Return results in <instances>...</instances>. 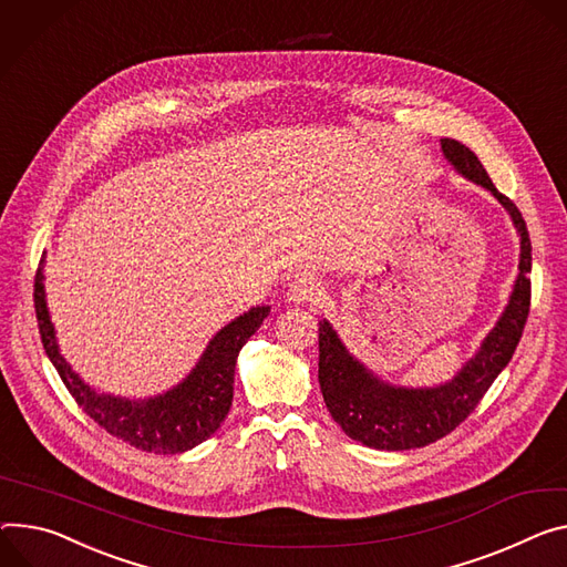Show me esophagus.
I'll return each mask as SVG.
<instances>
[{"instance_id": "34e87169", "label": "esophagus", "mask_w": 567, "mask_h": 567, "mask_svg": "<svg viewBox=\"0 0 567 567\" xmlns=\"http://www.w3.org/2000/svg\"><path fill=\"white\" fill-rule=\"evenodd\" d=\"M287 300L293 305H319L323 300V287L312 276H298L287 289Z\"/></svg>"}]
</instances>
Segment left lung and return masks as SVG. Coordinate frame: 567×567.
Instances as JSON below:
<instances>
[{"instance_id":"8db88e82","label":"left lung","mask_w":567,"mask_h":567,"mask_svg":"<svg viewBox=\"0 0 567 567\" xmlns=\"http://www.w3.org/2000/svg\"><path fill=\"white\" fill-rule=\"evenodd\" d=\"M441 148L456 174L488 189L508 213L520 237V274L502 317L477 352L450 382L436 386L414 389L384 382L343 346L328 319L319 321V384L326 406L352 441L375 450L425 447L466 421L511 362L529 317L532 282L527 274L532 271V241L520 210L497 192L484 165L466 144L443 137Z\"/></svg>"}]
</instances>
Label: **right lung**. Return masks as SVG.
<instances>
[{"instance_id": "add662e5", "label": "right lung", "mask_w": 567, "mask_h": 567, "mask_svg": "<svg viewBox=\"0 0 567 567\" xmlns=\"http://www.w3.org/2000/svg\"><path fill=\"white\" fill-rule=\"evenodd\" d=\"M42 267L44 260H40L33 289L40 339L49 362L94 423L128 445L156 454L187 452L221 427L233 404L237 354L269 317V305L250 307L248 312L224 326L205 346L196 367L176 386L144 400H131L101 393L72 371L61 354L54 323L49 319Z\"/></svg>"}]
</instances>
